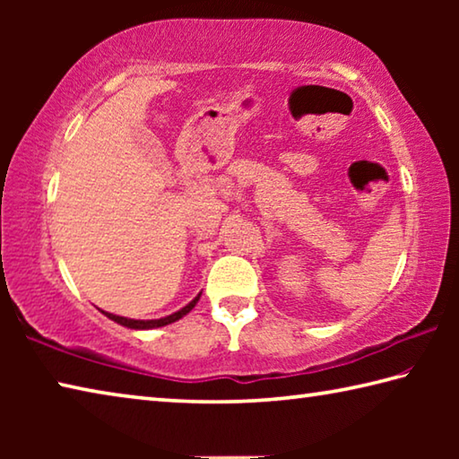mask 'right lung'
<instances>
[{"label": "right lung", "instance_id": "add662e5", "mask_svg": "<svg viewBox=\"0 0 459 459\" xmlns=\"http://www.w3.org/2000/svg\"><path fill=\"white\" fill-rule=\"evenodd\" d=\"M200 295H202V293H198L196 298H194L188 306H184L182 309H178L176 314H172V316H166V317H160V320H131V317L115 316V314H108V312H103V314L108 317V320L117 322V324L126 325V328H131V330H152V328H161V325L172 324V322H176V320H180V317H184V316L188 314V312H192V307L198 304Z\"/></svg>", "mask_w": 459, "mask_h": 459}]
</instances>
